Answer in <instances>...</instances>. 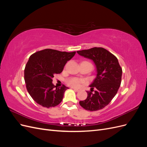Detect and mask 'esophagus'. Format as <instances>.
<instances>
[{"mask_svg": "<svg viewBox=\"0 0 147 147\" xmlns=\"http://www.w3.org/2000/svg\"><path fill=\"white\" fill-rule=\"evenodd\" d=\"M73 90H74L75 91H77H77H80V90H79V89H77V88H74V89H73Z\"/></svg>", "mask_w": 147, "mask_h": 147, "instance_id": "obj_1", "label": "esophagus"}]
</instances>
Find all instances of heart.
<instances>
[{
  "label": "heart",
  "instance_id": "obj_1",
  "mask_svg": "<svg viewBox=\"0 0 147 147\" xmlns=\"http://www.w3.org/2000/svg\"><path fill=\"white\" fill-rule=\"evenodd\" d=\"M84 81L83 80H81L78 78H71L69 80H67V83L69 85L72 86V87H78L82 83H83Z\"/></svg>",
  "mask_w": 147,
  "mask_h": 147
}]
</instances>
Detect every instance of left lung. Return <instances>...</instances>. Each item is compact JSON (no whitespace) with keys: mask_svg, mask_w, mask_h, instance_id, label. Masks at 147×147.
Wrapping results in <instances>:
<instances>
[{"mask_svg":"<svg viewBox=\"0 0 147 147\" xmlns=\"http://www.w3.org/2000/svg\"><path fill=\"white\" fill-rule=\"evenodd\" d=\"M79 55L91 59L95 64L97 75L87 91V98L79 103L86 110L104 109L117 94L121 82L122 69L117 57L101 47L77 51ZM95 89L94 93L92 91Z\"/></svg>","mask_w":147,"mask_h":147,"instance_id":"8db88e82","label":"left lung"}]
</instances>
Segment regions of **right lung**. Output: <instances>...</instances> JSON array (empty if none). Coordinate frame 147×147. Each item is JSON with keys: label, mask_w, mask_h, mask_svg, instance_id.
Instances as JSON below:
<instances>
[{"label": "right lung", "mask_w": 147, "mask_h": 147, "mask_svg": "<svg viewBox=\"0 0 147 147\" xmlns=\"http://www.w3.org/2000/svg\"><path fill=\"white\" fill-rule=\"evenodd\" d=\"M75 51H59L45 49L34 53L29 57L24 69V80L30 96L44 107H53L63 100L69 88H57L53 84L54 75L62 72L67 62L75 55Z\"/></svg>", "instance_id": "right-lung-1"}]
</instances>
